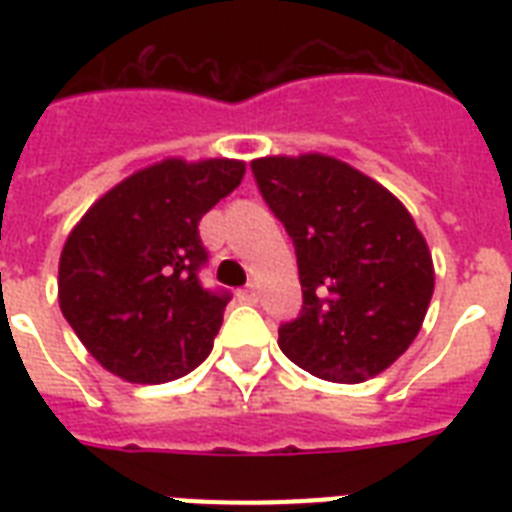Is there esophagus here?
Here are the masks:
<instances>
[{
  "mask_svg": "<svg viewBox=\"0 0 512 512\" xmlns=\"http://www.w3.org/2000/svg\"><path fill=\"white\" fill-rule=\"evenodd\" d=\"M239 297H241V300H244V303H257V292H255V287H244V289H239Z\"/></svg>",
  "mask_w": 512,
  "mask_h": 512,
  "instance_id": "34e87169",
  "label": "esophagus"
}]
</instances>
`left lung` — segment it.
Instances as JSON below:
<instances>
[{
    "label": "left lung",
    "instance_id": "1",
    "mask_svg": "<svg viewBox=\"0 0 512 512\" xmlns=\"http://www.w3.org/2000/svg\"><path fill=\"white\" fill-rule=\"evenodd\" d=\"M263 199L295 241L303 313L279 348L313 377L356 385L420 335L436 271L428 241L393 193L327 154L260 156Z\"/></svg>",
    "mask_w": 512,
    "mask_h": 512
}]
</instances>
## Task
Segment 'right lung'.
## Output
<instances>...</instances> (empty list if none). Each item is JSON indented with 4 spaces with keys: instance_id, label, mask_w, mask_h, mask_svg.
<instances>
[{
    "instance_id": "add662e5",
    "label": "right lung",
    "mask_w": 512,
    "mask_h": 512,
    "mask_svg": "<svg viewBox=\"0 0 512 512\" xmlns=\"http://www.w3.org/2000/svg\"><path fill=\"white\" fill-rule=\"evenodd\" d=\"M241 159L167 156L106 191L71 228L58 265L60 311L116 377L177 380L209 356L228 295L199 284V220L241 183Z\"/></svg>"
}]
</instances>
